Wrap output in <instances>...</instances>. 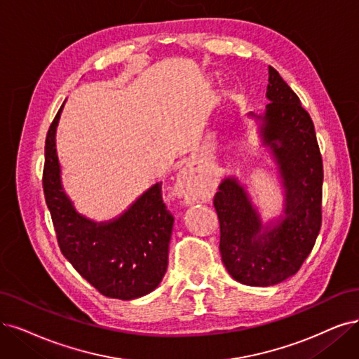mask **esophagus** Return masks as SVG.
<instances>
[{"mask_svg": "<svg viewBox=\"0 0 359 359\" xmlns=\"http://www.w3.org/2000/svg\"><path fill=\"white\" fill-rule=\"evenodd\" d=\"M175 192L179 198H183L184 203H194L207 195L205 182L195 167L187 165L179 172Z\"/></svg>", "mask_w": 359, "mask_h": 359, "instance_id": "obj_1", "label": "esophagus"}]
</instances>
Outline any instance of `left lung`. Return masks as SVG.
<instances>
[{
	"instance_id": "1",
	"label": "left lung",
	"mask_w": 359,
	"mask_h": 359,
	"mask_svg": "<svg viewBox=\"0 0 359 359\" xmlns=\"http://www.w3.org/2000/svg\"><path fill=\"white\" fill-rule=\"evenodd\" d=\"M266 96L271 103L259 116L260 133L280 164L285 219L262 232L256 210L235 179L223 180L213 200L222 262L233 280L255 287L275 285L297 273L323 223L324 168L312 118L272 66Z\"/></svg>"
}]
</instances>
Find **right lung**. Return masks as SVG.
Instances as JSON below:
<instances>
[{"label":"right lung","instance_id":"right-lung-1","mask_svg":"<svg viewBox=\"0 0 359 359\" xmlns=\"http://www.w3.org/2000/svg\"><path fill=\"white\" fill-rule=\"evenodd\" d=\"M63 104L46 137L43 189L62 255L75 271L111 299L131 300L151 293L168 264L175 217L163 201L161 183L144 192L121 217L96 224L75 213L59 176L56 127Z\"/></svg>","mask_w":359,"mask_h":359}]
</instances>
